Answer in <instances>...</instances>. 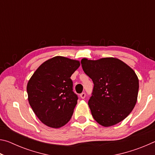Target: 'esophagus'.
<instances>
[{
	"label": "esophagus",
	"instance_id": "esophagus-1",
	"mask_svg": "<svg viewBox=\"0 0 155 155\" xmlns=\"http://www.w3.org/2000/svg\"><path fill=\"white\" fill-rule=\"evenodd\" d=\"M85 96H86V94H85V92H83V93H81V94H80V97L82 99H84L85 98Z\"/></svg>",
	"mask_w": 155,
	"mask_h": 155
}]
</instances>
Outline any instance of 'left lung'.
Returning <instances> with one entry per match:
<instances>
[{"instance_id":"left-lung-1","label":"left lung","mask_w":155,"mask_h":155,"mask_svg":"<svg viewBox=\"0 0 155 155\" xmlns=\"http://www.w3.org/2000/svg\"><path fill=\"white\" fill-rule=\"evenodd\" d=\"M83 71L94 83L88 101L94 119L104 127L124 120L137 103L139 79L134 70L114 57L81 59Z\"/></svg>"}]
</instances>
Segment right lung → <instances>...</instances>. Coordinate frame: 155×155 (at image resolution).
I'll use <instances>...</instances> for the list:
<instances>
[{"label":"right lung","instance_id":"right-lung-1","mask_svg":"<svg viewBox=\"0 0 155 155\" xmlns=\"http://www.w3.org/2000/svg\"><path fill=\"white\" fill-rule=\"evenodd\" d=\"M79 66V61L56 56L40 65L28 81V103L43 124L58 128L71 119L78 97L70 77Z\"/></svg>","mask_w":155,"mask_h":155}]
</instances>
